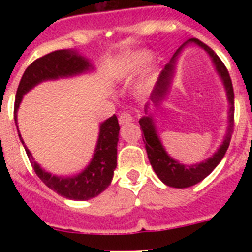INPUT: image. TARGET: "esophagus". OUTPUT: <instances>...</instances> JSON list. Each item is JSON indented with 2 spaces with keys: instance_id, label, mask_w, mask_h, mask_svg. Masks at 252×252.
<instances>
[{
  "instance_id": "esophagus-1",
  "label": "esophagus",
  "mask_w": 252,
  "mask_h": 252,
  "mask_svg": "<svg viewBox=\"0 0 252 252\" xmlns=\"http://www.w3.org/2000/svg\"><path fill=\"white\" fill-rule=\"evenodd\" d=\"M133 122V116L130 112H122L119 115V123L120 124H126V123Z\"/></svg>"
}]
</instances>
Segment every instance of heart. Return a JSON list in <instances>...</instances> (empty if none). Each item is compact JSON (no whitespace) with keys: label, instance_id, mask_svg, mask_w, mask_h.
<instances>
[{"label":"heart","instance_id":"obj_1","mask_svg":"<svg viewBox=\"0 0 252 252\" xmlns=\"http://www.w3.org/2000/svg\"><path fill=\"white\" fill-rule=\"evenodd\" d=\"M150 60V53L148 52H137L133 53L132 56L128 59L126 64V68L123 70V77L124 78H132L136 74L141 72L142 69L145 68L146 64H148V61ZM154 80H156V77L154 76H149L145 80V82L142 84V89H148L153 85Z\"/></svg>","mask_w":252,"mask_h":252}]
</instances>
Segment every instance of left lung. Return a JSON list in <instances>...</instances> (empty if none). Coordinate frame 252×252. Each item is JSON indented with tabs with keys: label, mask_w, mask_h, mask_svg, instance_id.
<instances>
[{
	"label": "left lung",
	"mask_w": 252,
	"mask_h": 252,
	"mask_svg": "<svg viewBox=\"0 0 252 252\" xmlns=\"http://www.w3.org/2000/svg\"><path fill=\"white\" fill-rule=\"evenodd\" d=\"M189 41H193L197 45H200L201 48H204L207 51L211 57L213 59V63H215L216 68L219 70L220 76L222 78L223 85L226 87L227 98H229V103H230V120H229V128H227L226 137L223 140L222 145L217 150V153L211 157L209 159H207L205 162H201L200 165H193V166H186L180 165L179 162L174 161L172 158H170L167 156V153L163 149L159 138H158L157 133H156V128H154V122L152 116H144L142 119H140V126L142 129V140L145 142L146 153H148V158H149L150 165L153 167V170L156 171V174L158 175V178L163 182L165 184L170 186V187L175 188H186L191 187L193 184L199 183L204 178H207L209 174H211L213 170L216 168V166L219 165L221 159L223 158L225 153H226L227 148H229V144H230L231 136H233V132H234V90H233V84H231L230 74L227 72L226 66L223 64L221 59H220L217 55L215 53V51L212 48H209L205 43H203L199 39L196 37H192ZM180 48L176 51L175 56L179 53ZM175 56L172 57L171 64L166 65L165 70H162V73L159 74V78H158L157 86L154 89V93L152 95V100H153L156 104H157L161 99H163V96L167 93V87L170 84V78H171L172 73V63H174V59ZM148 107V106H146Z\"/></svg>",
	"instance_id": "obj_1"
}]
</instances>
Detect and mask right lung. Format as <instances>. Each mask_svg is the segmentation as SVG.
Wrapping results in <instances>:
<instances>
[{
  "label": "right lung",
  "instance_id": "1",
  "mask_svg": "<svg viewBox=\"0 0 252 252\" xmlns=\"http://www.w3.org/2000/svg\"><path fill=\"white\" fill-rule=\"evenodd\" d=\"M89 66L90 65L84 57L78 56L73 51L69 52V51L59 49V51H53V52L47 53L44 56L36 59L32 64L29 65V68L26 69L21 78V82L18 85L15 102H14L15 124H17V111L22 96L30 89H32L35 85L41 81L73 76L77 73L84 72L89 69ZM119 129H120V126H119L116 115L111 116L103 123L100 126V133H99L95 154L91 159L90 165L87 166L81 174L72 176V178H59V176H53L48 172L43 171L40 166L33 161L30 150L25 146V142L22 141L19 130H18V134L21 137L22 144L25 146L31 166L47 187L66 199L89 200L104 191L112 180L114 170L116 168V157H118L116 146H118L119 141Z\"/></svg>",
  "mask_w": 252,
  "mask_h": 252
}]
</instances>
